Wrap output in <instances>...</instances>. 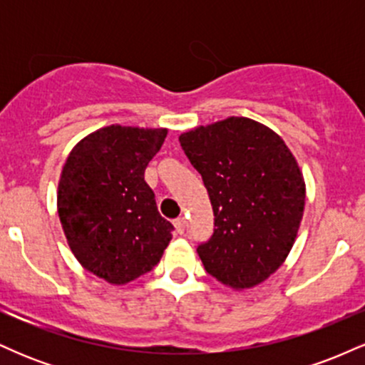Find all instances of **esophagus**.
I'll list each match as a JSON object with an SVG mask.
<instances>
[{
  "label": "esophagus",
  "mask_w": 365,
  "mask_h": 365,
  "mask_svg": "<svg viewBox=\"0 0 365 365\" xmlns=\"http://www.w3.org/2000/svg\"><path fill=\"white\" fill-rule=\"evenodd\" d=\"M173 225H175V228H177V232L180 233V235H182V233H185V228H187L185 217H178V220L173 221Z\"/></svg>",
  "instance_id": "1"
}]
</instances>
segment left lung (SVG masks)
I'll return each instance as SVG.
<instances>
[{
  "label": "left lung",
  "instance_id": "1",
  "mask_svg": "<svg viewBox=\"0 0 365 365\" xmlns=\"http://www.w3.org/2000/svg\"><path fill=\"white\" fill-rule=\"evenodd\" d=\"M178 140L215 212V233L197 247L200 261L233 290L257 287L295 244L305 206L299 163L274 130L245 116L200 125Z\"/></svg>",
  "mask_w": 365,
  "mask_h": 365
}]
</instances>
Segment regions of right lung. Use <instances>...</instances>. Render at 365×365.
Returning <instances> with one entry per match:
<instances>
[{
  "mask_svg": "<svg viewBox=\"0 0 365 365\" xmlns=\"http://www.w3.org/2000/svg\"><path fill=\"white\" fill-rule=\"evenodd\" d=\"M168 128L110 125L70 150L58 182V216L77 261L111 284L153 269L173 225L159 215L144 180Z\"/></svg>",
  "mask_w": 365,
  "mask_h": 365,
  "instance_id": "add662e5",
  "label": "right lung"
}]
</instances>
